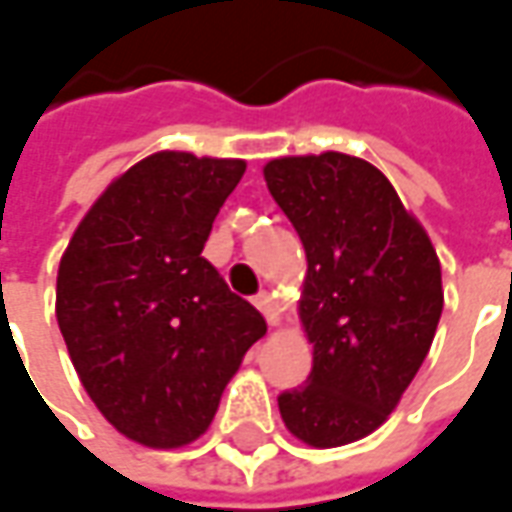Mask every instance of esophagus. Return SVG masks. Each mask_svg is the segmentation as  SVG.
I'll list each match as a JSON object with an SVG mask.
<instances>
[{"instance_id":"obj_1","label":"esophagus","mask_w":512,"mask_h":512,"mask_svg":"<svg viewBox=\"0 0 512 512\" xmlns=\"http://www.w3.org/2000/svg\"><path fill=\"white\" fill-rule=\"evenodd\" d=\"M257 306V311L266 317V323L269 326H277L280 323V311H277V306H274V300L266 294V291H260V294H255V300H252Z\"/></svg>"}]
</instances>
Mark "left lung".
<instances>
[{
	"label": "left lung",
	"instance_id": "8db88e82",
	"mask_svg": "<svg viewBox=\"0 0 512 512\" xmlns=\"http://www.w3.org/2000/svg\"><path fill=\"white\" fill-rule=\"evenodd\" d=\"M263 175L309 260L300 323L314 365L277 397L280 416L311 448H340L377 431L428 357L445 303L439 257L362 158L291 155Z\"/></svg>",
	"mask_w": 512,
	"mask_h": 512
}]
</instances>
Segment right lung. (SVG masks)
<instances>
[{
    "label": "right lung",
    "instance_id": "obj_1",
    "mask_svg": "<svg viewBox=\"0 0 512 512\" xmlns=\"http://www.w3.org/2000/svg\"><path fill=\"white\" fill-rule=\"evenodd\" d=\"M243 172L238 158L155 152L104 189L59 263L56 320L81 385L147 448L198 439L266 334L201 255Z\"/></svg>",
    "mask_w": 512,
    "mask_h": 512
}]
</instances>
